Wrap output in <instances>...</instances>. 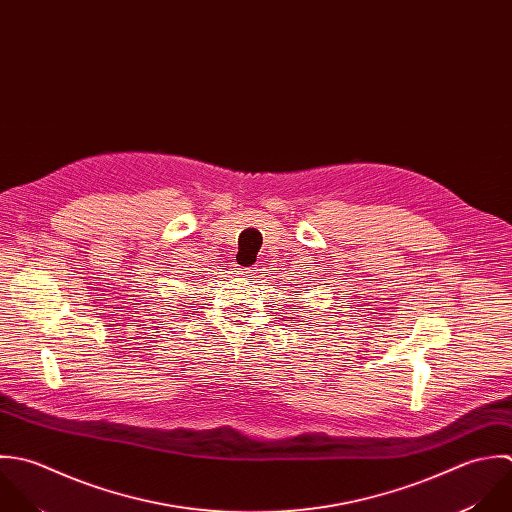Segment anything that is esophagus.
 I'll return each mask as SVG.
<instances>
[{"label":"esophagus","instance_id":"1","mask_svg":"<svg viewBox=\"0 0 512 512\" xmlns=\"http://www.w3.org/2000/svg\"><path fill=\"white\" fill-rule=\"evenodd\" d=\"M252 272H256V270H252V268H236V274H240V276H252Z\"/></svg>","mask_w":512,"mask_h":512}]
</instances>
